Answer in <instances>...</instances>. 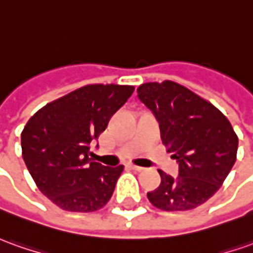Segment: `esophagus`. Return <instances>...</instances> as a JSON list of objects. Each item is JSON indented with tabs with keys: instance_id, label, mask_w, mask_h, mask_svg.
I'll return each mask as SVG.
<instances>
[{
	"instance_id": "34e87169",
	"label": "esophagus",
	"mask_w": 253,
	"mask_h": 253,
	"mask_svg": "<svg viewBox=\"0 0 253 253\" xmlns=\"http://www.w3.org/2000/svg\"><path fill=\"white\" fill-rule=\"evenodd\" d=\"M130 168H132L133 170H136V172H142V170H144V168H142V167H137V165H133V164L130 165Z\"/></svg>"
}]
</instances>
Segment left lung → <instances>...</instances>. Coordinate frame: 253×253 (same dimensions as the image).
I'll use <instances>...</instances> for the list:
<instances>
[{
  "label": "left lung",
  "instance_id": "1",
  "mask_svg": "<svg viewBox=\"0 0 253 253\" xmlns=\"http://www.w3.org/2000/svg\"><path fill=\"white\" fill-rule=\"evenodd\" d=\"M137 97L160 124L163 143L179 164L176 177L160 169L161 184L147 193L163 211L197 208L220 189L236 163L238 137L220 110L173 81L142 84Z\"/></svg>",
  "mask_w": 253,
  "mask_h": 253
}]
</instances>
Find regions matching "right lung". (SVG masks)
<instances>
[{"label":"right lung","instance_id":"1","mask_svg":"<svg viewBox=\"0 0 253 253\" xmlns=\"http://www.w3.org/2000/svg\"><path fill=\"white\" fill-rule=\"evenodd\" d=\"M130 85H85L38 110L22 132V154L43 196L59 208L93 212L113 196L124 165L104 167L89 149L133 93Z\"/></svg>","mask_w":253,"mask_h":253}]
</instances>
